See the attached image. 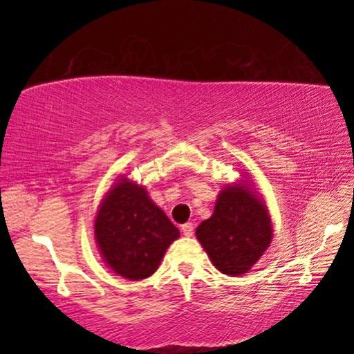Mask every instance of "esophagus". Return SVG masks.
I'll return each mask as SVG.
<instances>
[{"mask_svg": "<svg viewBox=\"0 0 354 354\" xmlns=\"http://www.w3.org/2000/svg\"><path fill=\"white\" fill-rule=\"evenodd\" d=\"M181 231H183V234H184L185 237L194 236V225H192V223H184V225L181 226Z\"/></svg>", "mask_w": 354, "mask_h": 354, "instance_id": "1", "label": "esophagus"}]
</instances>
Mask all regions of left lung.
Returning <instances> with one entry per match:
<instances>
[{
	"label": "left lung",
	"mask_w": 354,
	"mask_h": 354,
	"mask_svg": "<svg viewBox=\"0 0 354 354\" xmlns=\"http://www.w3.org/2000/svg\"><path fill=\"white\" fill-rule=\"evenodd\" d=\"M195 234L218 272L241 277L270 247L273 226L266 203L245 178L220 190L214 214Z\"/></svg>",
	"instance_id": "8db88e82"
}]
</instances>
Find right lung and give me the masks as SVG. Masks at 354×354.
I'll return each mask as SVG.
<instances>
[{
  "instance_id": "right-lung-1",
  "label": "right lung",
  "mask_w": 354,
  "mask_h": 354,
  "mask_svg": "<svg viewBox=\"0 0 354 354\" xmlns=\"http://www.w3.org/2000/svg\"><path fill=\"white\" fill-rule=\"evenodd\" d=\"M95 242L107 267L129 281L158 270L179 230L148 196L143 185L127 176L115 179L95 217Z\"/></svg>"
}]
</instances>
